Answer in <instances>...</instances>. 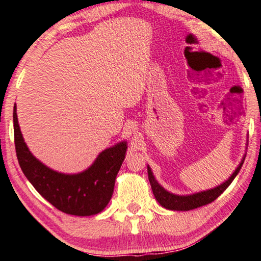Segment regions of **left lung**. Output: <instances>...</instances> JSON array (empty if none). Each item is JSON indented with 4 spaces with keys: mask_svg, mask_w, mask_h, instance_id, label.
<instances>
[{
    "mask_svg": "<svg viewBox=\"0 0 261 261\" xmlns=\"http://www.w3.org/2000/svg\"><path fill=\"white\" fill-rule=\"evenodd\" d=\"M248 146V144H246ZM245 154H246V147H245ZM245 154L243 155L242 160H241L238 168L235 169V171L230 174V177L225 180L224 182H221L218 186L205 189V191L196 192L193 194H186V195H179V194H174L169 192L168 189H165L162 185H161L158 180H156L153 171L148 164H147V172H148V179L150 182L151 191H153L154 196L161 205L168 210L172 211H189L193 209H197V207L209 204V203L213 202L217 197H219L222 193L226 191V188L229 186L231 181L238 176L241 168L244 163Z\"/></svg>",
    "mask_w": 261,
    "mask_h": 261,
    "instance_id": "left-lung-1",
    "label": "left lung"
}]
</instances>
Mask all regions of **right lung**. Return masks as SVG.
<instances>
[{"mask_svg":"<svg viewBox=\"0 0 261 261\" xmlns=\"http://www.w3.org/2000/svg\"><path fill=\"white\" fill-rule=\"evenodd\" d=\"M13 130L19 165L34 188L57 209L67 215L89 217L100 213L110 203L115 180L125 159L127 143L121 140L103 149L89 168L77 173H64L36 159L23 140L13 107Z\"/></svg>","mask_w":261,"mask_h":261,"instance_id":"obj_1","label":"right lung"}]
</instances>
